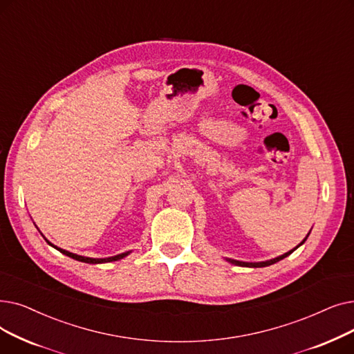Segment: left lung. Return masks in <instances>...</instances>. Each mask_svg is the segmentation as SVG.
<instances>
[{"mask_svg": "<svg viewBox=\"0 0 354 354\" xmlns=\"http://www.w3.org/2000/svg\"><path fill=\"white\" fill-rule=\"evenodd\" d=\"M307 241V238L302 241L297 248H299L302 243H304ZM297 248H294L292 250H290V252H287V254H283V255H281V257H278V258H275V259H271V261H265V262H258V263H245V262H238V261H230L232 263H236V265H243V266H250V268H262V266H268V265H272V263H275V262H278V261H281V259H283V258H287L288 255H291L292 252L297 249Z\"/></svg>", "mask_w": 354, "mask_h": 354, "instance_id": "1", "label": "left lung"}]
</instances>
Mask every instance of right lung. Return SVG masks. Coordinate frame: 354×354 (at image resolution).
Segmentation results:
<instances>
[{
  "label": "right lung",
  "mask_w": 354,
  "mask_h": 354,
  "mask_svg": "<svg viewBox=\"0 0 354 354\" xmlns=\"http://www.w3.org/2000/svg\"><path fill=\"white\" fill-rule=\"evenodd\" d=\"M46 242L48 243V245H52L50 243L47 239H46ZM53 248H56L55 245H52ZM59 252H62V254H64L66 257H69V258H73V259H76V261H80V262H85V263H105V262H112V261H118V259H122L124 257H127L129 252H125V254H121V255H116V257H111V258H104V259H93V258H86V257H80V255H76V254H72V252H67V250H64V249H60V248H56Z\"/></svg>",
  "instance_id": "1"
}]
</instances>
